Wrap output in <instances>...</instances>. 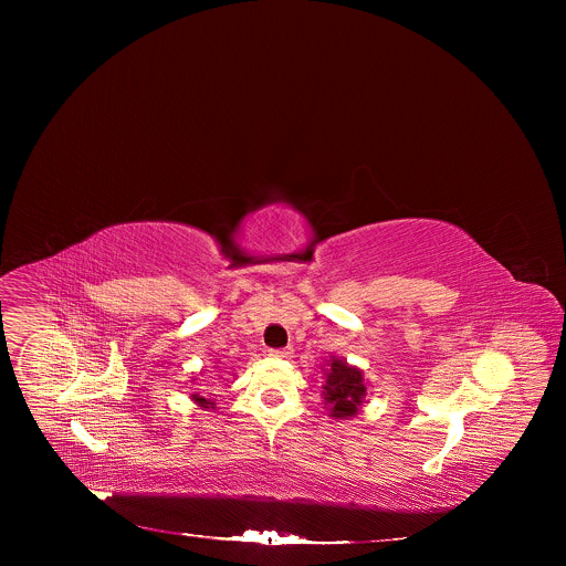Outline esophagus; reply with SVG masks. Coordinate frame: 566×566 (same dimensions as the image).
I'll return each mask as SVG.
<instances>
[{
  "instance_id": "34e87169",
  "label": "esophagus",
  "mask_w": 566,
  "mask_h": 566,
  "mask_svg": "<svg viewBox=\"0 0 566 566\" xmlns=\"http://www.w3.org/2000/svg\"><path fill=\"white\" fill-rule=\"evenodd\" d=\"M270 355H272V357H279V359H290V357L294 355V350H292V348H272Z\"/></svg>"
}]
</instances>
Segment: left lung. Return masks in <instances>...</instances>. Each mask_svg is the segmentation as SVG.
<instances>
[{"mask_svg": "<svg viewBox=\"0 0 566 566\" xmlns=\"http://www.w3.org/2000/svg\"><path fill=\"white\" fill-rule=\"evenodd\" d=\"M326 384L323 397L333 418H350L359 411L366 397L364 373L355 366H348L344 359L331 357L326 368Z\"/></svg>", "mask_w": 566, "mask_h": 566, "instance_id": "left-lung-1", "label": "left lung"}]
</instances>
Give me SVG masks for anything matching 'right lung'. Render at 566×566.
<instances>
[{"mask_svg":"<svg viewBox=\"0 0 566 566\" xmlns=\"http://www.w3.org/2000/svg\"><path fill=\"white\" fill-rule=\"evenodd\" d=\"M191 399L200 405V407H216V401H209V399H205V397H200V395H193Z\"/></svg>","mask_w":566,"mask_h":566,"instance_id":"right-lung-1","label":"right lung"}]
</instances>
